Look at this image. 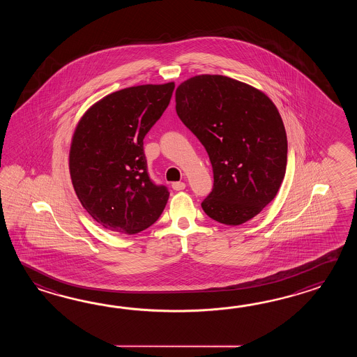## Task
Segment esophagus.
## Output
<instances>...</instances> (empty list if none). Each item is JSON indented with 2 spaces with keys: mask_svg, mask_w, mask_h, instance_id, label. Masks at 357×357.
<instances>
[{
  "mask_svg": "<svg viewBox=\"0 0 357 357\" xmlns=\"http://www.w3.org/2000/svg\"><path fill=\"white\" fill-rule=\"evenodd\" d=\"M186 188V183L185 182H174L172 183V189L176 190V191H181V190L185 189Z\"/></svg>",
  "mask_w": 357,
  "mask_h": 357,
  "instance_id": "esophagus-1",
  "label": "esophagus"
}]
</instances>
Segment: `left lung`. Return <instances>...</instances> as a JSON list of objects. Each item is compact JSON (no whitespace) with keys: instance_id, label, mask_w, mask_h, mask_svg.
Listing matches in <instances>:
<instances>
[{"instance_id":"1","label":"left lung","mask_w":357,"mask_h":357,"mask_svg":"<svg viewBox=\"0 0 357 357\" xmlns=\"http://www.w3.org/2000/svg\"><path fill=\"white\" fill-rule=\"evenodd\" d=\"M176 112L212 163L206 215L227 226L254 218L277 195L287 166L286 130L272 99L249 84L205 74L177 86Z\"/></svg>"}]
</instances>
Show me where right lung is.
<instances>
[{
    "mask_svg": "<svg viewBox=\"0 0 357 357\" xmlns=\"http://www.w3.org/2000/svg\"><path fill=\"white\" fill-rule=\"evenodd\" d=\"M174 89L171 82L114 91L89 107L76 125L68 153L71 182L84 209L108 231L137 234L167 204V188L148 175L143 140Z\"/></svg>",
    "mask_w": 357,
    "mask_h": 357,
    "instance_id": "right-lung-1",
    "label": "right lung"
}]
</instances>
